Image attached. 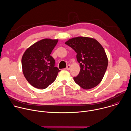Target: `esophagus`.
Instances as JSON below:
<instances>
[{
	"label": "esophagus",
	"mask_w": 131,
	"mask_h": 131,
	"mask_svg": "<svg viewBox=\"0 0 131 131\" xmlns=\"http://www.w3.org/2000/svg\"><path fill=\"white\" fill-rule=\"evenodd\" d=\"M70 68H71V66H70V65H67V67H66V69L67 70H70Z\"/></svg>",
	"instance_id": "1"
}]
</instances>
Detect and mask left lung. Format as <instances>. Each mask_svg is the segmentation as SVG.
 <instances>
[{
  "mask_svg": "<svg viewBox=\"0 0 131 131\" xmlns=\"http://www.w3.org/2000/svg\"><path fill=\"white\" fill-rule=\"evenodd\" d=\"M65 44L77 53L80 71L73 80L83 89L95 87L103 79L108 66V59L102 45L95 39L78 37L68 40Z\"/></svg>",
  "mask_w": 131,
  "mask_h": 131,
  "instance_id": "8db88e82",
  "label": "left lung"
}]
</instances>
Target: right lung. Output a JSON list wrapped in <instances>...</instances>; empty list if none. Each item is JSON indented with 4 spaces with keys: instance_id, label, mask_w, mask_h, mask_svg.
<instances>
[{
    "instance_id": "1",
    "label": "right lung",
    "mask_w": 131,
    "mask_h": 131,
    "mask_svg": "<svg viewBox=\"0 0 131 131\" xmlns=\"http://www.w3.org/2000/svg\"><path fill=\"white\" fill-rule=\"evenodd\" d=\"M58 42V39H42L24 52L22 58L23 72L34 87L47 88L55 80L61 71L55 66V60L50 55Z\"/></svg>"
}]
</instances>
